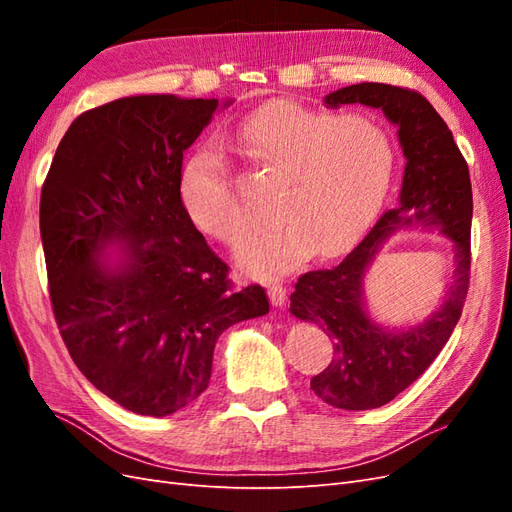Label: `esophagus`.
I'll return each instance as SVG.
<instances>
[{
	"label": "esophagus",
	"mask_w": 512,
	"mask_h": 512,
	"mask_svg": "<svg viewBox=\"0 0 512 512\" xmlns=\"http://www.w3.org/2000/svg\"><path fill=\"white\" fill-rule=\"evenodd\" d=\"M269 301L275 307H284L286 305V288L282 284H271L269 286Z\"/></svg>",
	"instance_id": "esophagus-1"
}]
</instances>
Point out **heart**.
<instances>
[{
    "mask_svg": "<svg viewBox=\"0 0 512 512\" xmlns=\"http://www.w3.org/2000/svg\"><path fill=\"white\" fill-rule=\"evenodd\" d=\"M243 156L282 179L273 200L275 226L237 252L243 273L277 280L309 256L333 258L361 239L382 205L395 170L391 136L369 117L271 102L232 132ZM181 203L192 224L237 245L254 224L228 160L213 145L194 149L181 168Z\"/></svg>",
    "mask_w": 512,
    "mask_h": 512,
    "instance_id": "1",
    "label": "heart"
}]
</instances>
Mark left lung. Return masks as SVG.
Wrapping results in <instances>:
<instances>
[{
  "instance_id": "8db88e82",
  "label": "left lung",
  "mask_w": 512,
  "mask_h": 512,
  "mask_svg": "<svg viewBox=\"0 0 512 512\" xmlns=\"http://www.w3.org/2000/svg\"><path fill=\"white\" fill-rule=\"evenodd\" d=\"M329 108L365 104L382 108L397 126L406 168L397 207L333 269L309 271L290 294V312L314 322L333 339L331 365L312 378V391L339 410H371L423 374L459 322L470 284L472 183L470 170L444 119L418 91L359 83L324 98ZM421 227L454 243L456 269L447 299L436 313L408 330L382 328L364 305V273L393 231Z\"/></svg>"
}]
</instances>
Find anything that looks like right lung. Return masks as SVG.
Segmentation results:
<instances>
[{"label":"right lung","mask_w":512,"mask_h":512,"mask_svg":"<svg viewBox=\"0 0 512 512\" xmlns=\"http://www.w3.org/2000/svg\"><path fill=\"white\" fill-rule=\"evenodd\" d=\"M220 102L130 96L83 113L40 196L53 314L83 376L121 408L168 416L207 389L218 337L265 316L254 284L232 290L183 209V151ZM230 106V100L224 104ZM119 246L115 259L103 252Z\"/></svg>","instance_id":"add662e5"}]
</instances>
